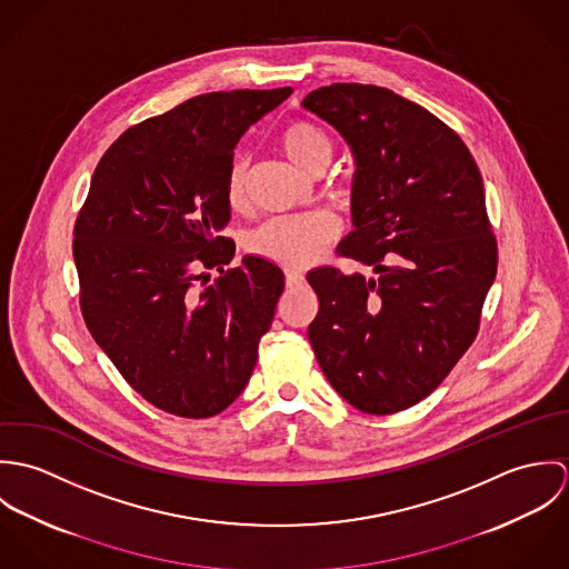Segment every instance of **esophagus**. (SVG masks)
Here are the masks:
<instances>
[{
    "label": "esophagus",
    "instance_id": "1",
    "mask_svg": "<svg viewBox=\"0 0 569 569\" xmlns=\"http://www.w3.org/2000/svg\"><path fill=\"white\" fill-rule=\"evenodd\" d=\"M284 278H287V284H289V287H298V284L305 282V276H302L300 271H293V269H287Z\"/></svg>",
    "mask_w": 569,
    "mask_h": 569
}]
</instances>
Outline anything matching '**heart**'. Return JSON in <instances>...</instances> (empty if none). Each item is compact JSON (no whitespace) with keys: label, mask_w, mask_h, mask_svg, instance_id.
I'll list each match as a JSON object with an SVG mask.
<instances>
[{"label":"heart","mask_w":569,"mask_h":569,"mask_svg":"<svg viewBox=\"0 0 569 569\" xmlns=\"http://www.w3.org/2000/svg\"><path fill=\"white\" fill-rule=\"evenodd\" d=\"M278 147L289 162L307 174L322 172L332 160L330 136L311 120L289 122L278 136ZM226 201L232 210L243 208L244 163L241 160L228 170ZM335 234L337 226L325 212L278 217L247 237V251L287 269H305L325 253Z\"/></svg>","instance_id":"obj_1"}]
</instances>
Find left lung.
<instances>
[{"label": "left lung", "instance_id": "8db88e82", "mask_svg": "<svg viewBox=\"0 0 569 569\" xmlns=\"http://www.w3.org/2000/svg\"><path fill=\"white\" fill-rule=\"evenodd\" d=\"M302 104L350 144L355 230L337 253L375 278L307 276L318 363L348 403L386 416L429 397L473 343L497 273L480 168L462 138L403 96L332 82Z\"/></svg>", "mask_w": 569, "mask_h": 569}]
</instances>
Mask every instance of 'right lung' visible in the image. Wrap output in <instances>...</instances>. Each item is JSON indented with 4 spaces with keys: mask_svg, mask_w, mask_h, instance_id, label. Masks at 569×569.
Returning a JSON list of instances; mask_svg holds the SVG:
<instances>
[{
    "mask_svg": "<svg viewBox=\"0 0 569 569\" xmlns=\"http://www.w3.org/2000/svg\"><path fill=\"white\" fill-rule=\"evenodd\" d=\"M291 87L194 96L127 129L100 158L74 223L81 313L96 343L151 406L210 418L253 372L284 291L273 262L237 244L226 179L244 131ZM203 268L222 276L207 284Z\"/></svg>",
    "mask_w": 569,
    "mask_h": 569,
    "instance_id": "right-lung-1",
    "label": "right lung"
}]
</instances>
